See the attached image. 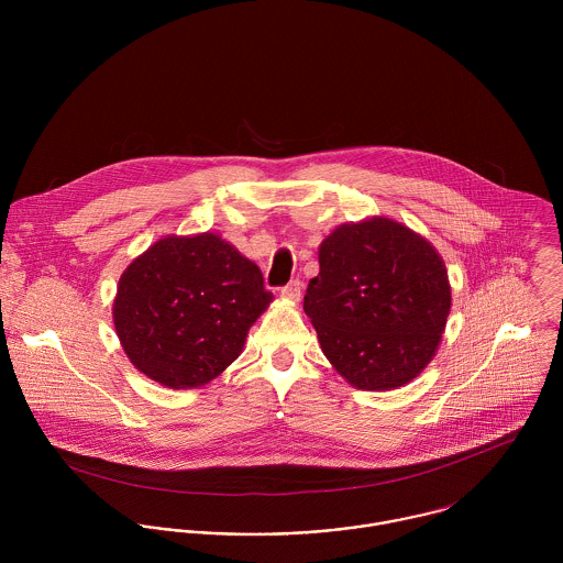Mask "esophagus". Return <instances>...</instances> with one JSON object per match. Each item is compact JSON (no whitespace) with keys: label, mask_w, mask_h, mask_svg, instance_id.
<instances>
[{"label":"esophagus","mask_w":563,"mask_h":563,"mask_svg":"<svg viewBox=\"0 0 563 563\" xmlns=\"http://www.w3.org/2000/svg\"><path fill=\"white\" fill-rule=\"evenodd\" d=\"M279 295H282L284 299L299 301V299H301V282H299V279H292L290 284H286V286L279 290Z\"/></svg>","instance_id":"esophagus-1"}]
</instances>
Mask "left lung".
Listing matches in <instances>:
<instances>
[{"label":"left lung","mask_w":563,"mask_h":563,"mask_svg":"<svg viewBox=\"0 0 563 563\" xmlns=\"http://www.w3.org/2000/svg\"><path fill=\"white\" fill-rule=\"evenodd\" d=\"M319 262L303 310L324 357L362 390L411 382L431 362L451 310L438 251L401 223L371 219L333 230Z\"/></svg>","instance_id":"obj_1"}]
</instances>
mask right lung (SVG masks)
Instances as JSON below:
<instances>
[{
	"label": "right lung",
	"mask_w": 563,
	"mask_h": 563,
	"mask_svg": "<svg viewBox=\"0 0 563 563\" xmlns=\"http://www.w3.org/2000/svg\"><path fill=\"white\" fill-rule=\"evenodd\" d=\"M271 301L260 268L230 242L168 236L125 268L112 314L141 373L168 388H197L241 355Z\"/></svg>",
	"instance_id": "obj_1"
}]
</instances>
